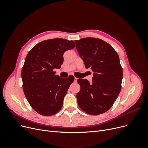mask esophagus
<instances>
[{
    "label": "esophagus",
    "mask_w": 148,
    "mask_h": 148,
    "mask_svg": "<svg viewBox=\"0 0 148 148\" xmlns=\"http://www.w3.org/2000/svg\"><path fill=\"white\" fill-rule=\"evenodd\" d=\"M77 78H76V77H74V81L77 82Z\"/></svg>",
    "instance_id": "esophagus-1"
}]
</instances>
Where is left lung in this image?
<instances>
[{
    "instance_id": "1",
    "label": "left lung",
    "mask_w": 148,
    "mask_h": 148,
    "mask_svg": "<svg viewBox=\"0 0 148 148\" xmlns=\"http://www.w3.org/2000/svg\"><path fill=\"white\" fill-rule=\"evenodd\" d=\"M74 41L85 67L94 72L90 83L86 79L77 80L80 86L77 103L88 114L104 113L112 107L121 89L123 71L118 54L99 38L87 37Z\"/></svg>"
}]
</instances>
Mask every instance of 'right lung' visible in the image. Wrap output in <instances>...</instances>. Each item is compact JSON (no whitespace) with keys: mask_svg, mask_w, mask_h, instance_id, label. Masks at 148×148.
Listing matches in <instances>:
<instances>
[{"mask_svg":"<svg viewBox=\"0 0 148 148\" xmlns=\"http://www.w3.org/2000/svg\"><path fill=\"white\" fill-rule=\"evenodd\" d=\"M75 47L73 41L54 38L39 42L27 53L21 70L23 89L30 106L42 116L57 113L64 97L74 80L73 75L63 79L56 75L64 53Z\"/></svg>","mask_w":148,"mask_h":148,"instance_id":"obj_1","label":"right lung"}]
</instances>
